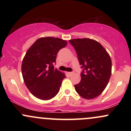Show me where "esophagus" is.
Returning a JSON list of instances; mask_svg holds the SVG:
<instances>
[{"label": "esophagus", "mask_w": 131, "mask_h": 131, "mask_svg": "<svg viewBox=\"0 0 131 131\" xmlns=\"http://www.w3.org/2000/svg\"><path fill=\"white\" fill-rule=\"evenodd\" d=\"M68 74L69 75V76H71V75H72V74H73V72H68Z\"/></svg>", "instance_id": "34e87169"}]
</instances>
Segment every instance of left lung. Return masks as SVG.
<instances>
[{"label":"left lung","instance_id":"obj_1","mask_svg":"<svg viewBox=\"0 0 131 131\" xmlns=\"http://www.w3.org/2000/svg\"><path fill=\"white\" fill-rule=\"evenodd\" d=\"M74 48L82 71L76 91L85 99L98 97L104 91L112 74V60L103 46L89 38L69 40Z\"/></svg>","mask_w":131,"mask_h":131}]
</instances>
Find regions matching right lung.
Here are the masks:
<instances>
[{"mask_svg": "<svg viewBox=\"0 0 131 131\" xmlns=\"http://www.w3.org/2000/svg\"><path fill=\"white\" fill-rule=\"evenodd\" d=\"M66 40L41 37L30 47L22 61L24 82L33 95L40 100L53 98L60 91L65 74L54 68L57 55L66 47Z\"/></svg>", "mask_w": 131, "mask_h": 131, "instance_id": "obj_1", "label": "right lung"}]
</instances>
